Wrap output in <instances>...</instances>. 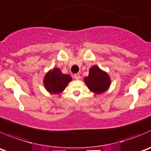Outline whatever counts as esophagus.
<instances>
[{
  "instance_id": "1",
  "label": "esophagus",
  "mask_w": 151,
  "mask_h": 151,
  "mask_svg": "<svg viewBox=\"0 0 151 151\" xmlns=\"http://www.w3.org/2000/svg\"><path fill=\"white\" fill-rule=\"evenodd\" d=\"M74 77L76 79V80H79V79L80 78V74H74Z\"/></svg>"
}]
</instances>
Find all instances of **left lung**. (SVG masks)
<instances>
[{
  "instance_id": "1",
  "label": "left lung",
  "mask_w": 151,
  "mask_h": 151,
  "mask_svg": "<svg viewBox=\"0 0 151 151\" xmlns=\"http://www.w3.org/2000/svg\"><path fill=\"white\" fill-rule=\"evenodd\" d=\"M84 82L91 91L102 93L108 90L111 85V79L108 73L101 70L97 65H93L89 70V74L84 78Z\"/></svg>"
}]
</instances>
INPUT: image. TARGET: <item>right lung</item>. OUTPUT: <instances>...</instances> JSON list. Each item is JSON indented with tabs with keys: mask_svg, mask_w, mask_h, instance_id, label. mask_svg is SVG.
<instances>
[{
	"mask_svg": "<svg viewBox=\"0 0 151 151\" xmlns=\"http://www.w3.org/2000/svg\"><path fill=\"white\" fill-rule=\"evenodd\" d=\"M72 78L68 74H63L58 68L50 70L46 74L43 84L46 90L51 93H60L63 91Z\"/></svg>",
	"mask_w": 151,
	"mask_h": 151,
	"instance_id": "add662e5",
	"label": "right lung"
}]
</instances>
